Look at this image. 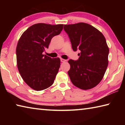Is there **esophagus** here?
I'll return each instance as SVG.
<instances>
[{
	"label": "esophagus",
	"instance_id": "34e87169",
	"mask_svg": "<svg viewBox=\"0 0 125 125\" xmlns=\"http://www.w3.org/2000/svg\"><path fill=\"white\" fill-rule=\"evenodd\" d=\"M61 61L62 62H66L67 61V60H64V59H63V58H61Z\"/></svg>",
	"mask_w": 125,
	"mask_h": 125
}]
</instances>
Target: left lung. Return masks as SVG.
<instances>
[{
  "mask_svg": "<svg viewBox=\"0 0 125 125\" xmlns=\"http://www.w3.org/2000/svg\"><path fill=\"white\" fill-rule=\"evenodd\" d=\"M74 51H80L77 61L69 60L68 74L72 83L81 89L95 87L102 80L108 65L109 49L104 36L91 25H64Z\"/></svg>",
  "mask_w": 125,
  "mask_h": 125,
  "instance_id": "8db88e82",
  "label": "left lung"
}]
</instances>
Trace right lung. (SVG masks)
Listing matches in <instances>:
<instances>
[{"label": "right lung", "mask_w": 125, "mask_h": 125, "mask_svg": "<svg viewBox=\"0 0 125 125\" xmlns=\"http://www.w3.org/2000/svg\"><path fill=\"white\" fill-rule=\"evenodd\" d=\"M63 24L39 23L29 27L21 36L16 49L19 72L23 80L36 91L47 89L53 83L60 67L59 58H51L42 53L51 39L60 34Z\"/></svg>", "instance_id": "add662e5"}]
</instances>
